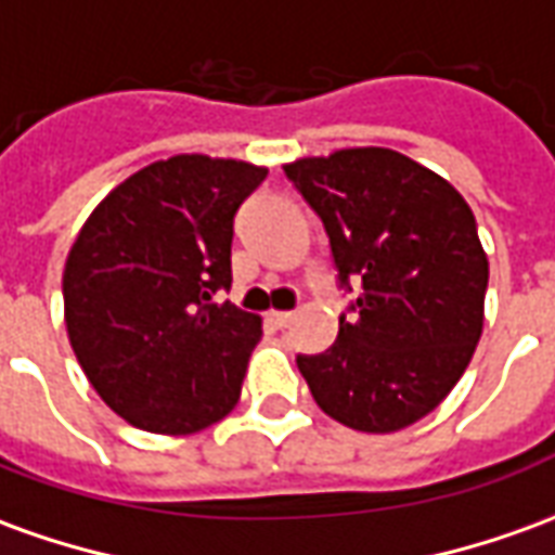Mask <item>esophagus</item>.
I'll use <instances>...</instances> for the list:
<instances>
[{
  "label": "esophagus",
  "mask_w": 555,
  "mask_h": 555,
  "mask_svg": "<svg viewBox=\"0 0 555 555\" xmlns=\"http://www.w3.org/2000/svg\"><path fill=\"white\" fill-rule=\"evenodd\" d=\"M291 321H294V312H273V314H270V324L276 326V330H285V326H291Z\"/></svg>",
  "instance_id": "esophagus-1"
}]
</instances>
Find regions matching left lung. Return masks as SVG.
Masks as SVG:
<instances>
[{"label": "left lung", "mask_w": 555, "mask_h": 555, "mask_svg": "<svg viewBox=\"0 0 555 555\" xmlns=\"http://www.w3.org/2000/svg\"><path fill=\"white\" fill-rule=\"evenodd\" d=\"M285 175L324 222L338 288L357 291L336 345L300 353L297 369L341 425L408 428L452 392L481 338L476 217L452 183L389 147L297 159Z\"/></svg>", "instance_id": "obj_1"}]
</instances>
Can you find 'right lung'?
Returning <instances> with one entry per match:
<instances>
[{
  "label": "right lung",
  "instance_id": "add662e5",
  "mask_svg": "<svg viewBox=\"0 0 555 555\" xmlns=\"http://www.w3.org/2000/svg\"><path fill=\"white\" fill-rule=\"evenodd\" d=\"M264 178L241 159H159L118 183L70 246V348L130 425L193 434L237 404L261 318L214 294L231 288L234 214Z\"/></svg>",
  "mask_w": 555,
  "mask_h": 555
}]
</instances>
